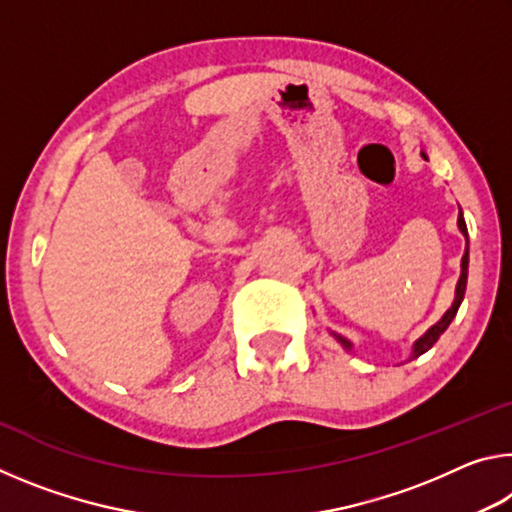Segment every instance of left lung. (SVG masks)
<instances>
[{
  "label": "left lung",
  "instance_id": "left-lung-1",
  "mask_svg": "<svg viewBox=\"0 0 512 512\" xmlns=\"http://www.w3.org/2000/svg\"><path fill=\"white\" fill-rule=\"evenodd\" d=\"M422 158H427V155L422 153ZM458 210H461V207H458ZM458 230H461V235L465 237V255H463V259H461V277H458V282H456L454 302H452V307H449V309L445 311L443 318H440L436 325H431V327L427 329V332H424V334L420 336V339L413 343L409 361H411V359H418L420 354H424V352H427V350H431V345L440 339V334H443L445 329L449 327V323H452L454 316H456V311H458V307H461V302H463V296H465V287H467V264H470V241H467V225H465V219H463V212H458ZM329 334H332L334 339L339 341V343L343 345V348L348 350V352H352V350H354L352 341L345 339V336L336 334V332H329Z\"/></svg>",
  "mask_w": 512,
  "mask_h": 512
}]
</instances>
